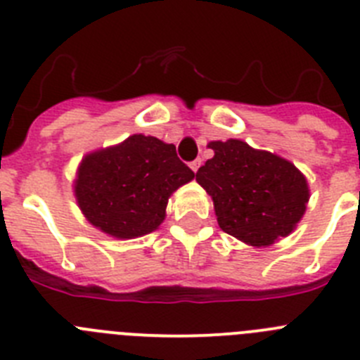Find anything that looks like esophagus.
<instances>
[{
  "mask_svg": "<svg viewBox=\"0 0 360 360\" xmlns=\"http://www.w3.org/2000/svg\"><path fill=\"white\" fill-rule=\"evenodd\" d=\"M200 165H202V160H200V158H196V160H193V162H191V164H189V167H191V169H193V171H195V173H196V171L200 169Z\"/></svg>",
  "mask_w": 360,
  "mask_h": 360,
  "instance_id": "1",
  "label": "esophagus"
}]
</instances>
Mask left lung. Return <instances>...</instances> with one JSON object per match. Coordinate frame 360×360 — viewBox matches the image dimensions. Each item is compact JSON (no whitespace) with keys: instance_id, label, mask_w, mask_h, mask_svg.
<instances>
[{"instance_id":"obj_1","label":"left lung","mask_w":360,"mask_h":360,"mask_svg":"<svg viewBox=\"0 0 360 360\" xmlns=\"http://www.w3.org/2000/svg\"><path fill=\"white\" fill-rule=\"evenodd\" d=\"M207 146L214 157L200 167L196 182L212 198L219 229L257 249L288 236L310 198L304 174L287 158L238 139Z\"/></svg>"}]
</instances>
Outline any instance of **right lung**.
<instances>
[{
	"mask_svg": "<svg viewBox=\"0 0 360 360\" xmlns=\"http://www.w3.org/2000/svg\"><path fill=\"white\" fill-rule=\"evenodd\" d=\"M193 178L173 144L136 133L88 153L77 167L73 193L95 229L133 240L160 227L169 196Z\"/></svg>",
	"mask_w": 360,
	"mask_h": 360,
	"instance_id": "obj_1",
	"label": "right lung"
}]
</instances>
